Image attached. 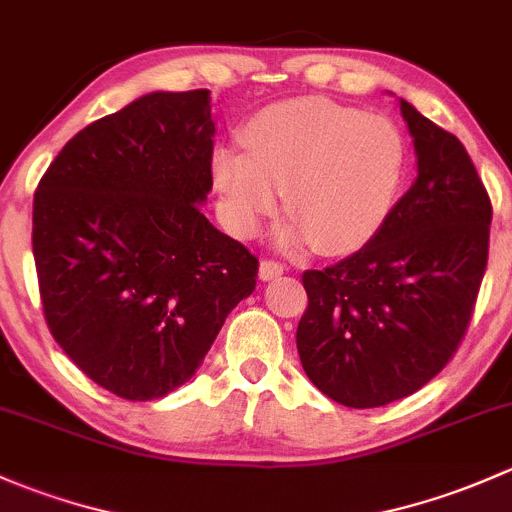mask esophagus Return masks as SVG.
Wrapping results in <instances>:
<instances>
[{"label":"esophagus","mask_w":512,"mask_h":512,"mask_svg":"<svg viewBox=\"0 0 512 512\" xmlns=\"http://www.w3.org/2000/svg\"><path fill=\"white\" fill-rule=\"evenodd\" d=\"M281 273L283 266L278 261H271V258L261 261V266H258V278H261V281H273V278H278Z\"/></svg>","instance_id":"34e87169"}]
</instances>
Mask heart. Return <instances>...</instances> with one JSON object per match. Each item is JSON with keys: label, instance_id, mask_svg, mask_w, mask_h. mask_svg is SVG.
Here are the masks:
<instances>
[{"label": "heart", "instance_id": "1", "mask_svg": "<svg viewBox=\"0 0 512 512\" xmlns=\"http://www.w3.org/2000/svg\"><path fill=\"white\" fill-rule=\"evenodd\" d=\"M243 150L217 147L212 175L231 229L251 236L281 207L291 221L283 249L328 256L370 244L399 192L404 142L379 115L325 98H295L256 113L241 130Z\"/></svg>", "mask_w": 512, "mask_h": 512}]
</instances>
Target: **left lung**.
<instances>
[{
    "instance_id": "obj_1",
    "label": "left lung",
    "mask_w": 512,
    "mask_h": 512,
    "mask_svg": "<svg viewBox=\"0 0 512 512\" xmlns=\"http://www.w3.org/2000/svg\"><path fill=\"white\" fill-rule=\"evenodd\" d=\"M416 177L357 254L305 271L295 333L310 382L352 409L409 397L446 367L488 263L491 199L456 135L399 98Z\"/></svg>"
}]
</instances>
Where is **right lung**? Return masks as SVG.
<instances>
[{"instance_id":"add662e5","label":"right lung","mask_w":512,"mask_h":512,"mask_svg":"<svg viewBox=\"0 0 512 512\" xmlns=\"http://www.w3.org/2000/svg\"><path fill=\"white\" fill-rule=\"evenodd\" d=\"M214 133L204 88L147 93L73 135L36 187L51 335L130 402L182 387L256 288V256L202 214Z\"/></svg>"}]
</instances>
